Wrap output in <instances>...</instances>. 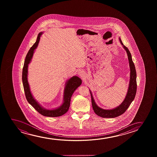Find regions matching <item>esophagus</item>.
I'll return each mask as SVG.
<instances>
[{
  "instance_id": "esophagus-1",
  "label": "esophagus",
  "mask_w": 157,
  "mask_h": 157,
  "mask_svg": "<svg viewBox=\"0 0 157 157\" xmlns=\"http://www.w3.org/2000/svg\"><path fill=\"white\" fill-rule=\"evenodd\" d=\"M78 74H79V75L80 76H81V77H82V75H83L82 72L81 71H80V72H79V73H78Z\"/></svg>"
}]
</instances>
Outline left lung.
<instances>
[{"instance_id":"8db88e82","label":"left lung","mask_w":157,"mask_h":157,"mask_svg":"<svg viewBox=\"0 0 157 157\" xmlns=\"http://www.w3.org/2000/svg\"><path fill=\"white\" fill-rule=\"evenodd\" d=\"M120 41L121 44L123 46V48L127 52L128 59H129V65L130 68V79L129 88L124 101H123L122 103H121L120 105L114 109L109 110L103 109L99 107L97 105V104L95 102L94 100L93 99L92 93L90 90V95H91L92 105L93 110L97 115L103 118H114L123 114L127 110L129 105H130L131 102L135 99L136 91H137V81H136L137 75H136L135 67L131 57V53L129 52L128 48L126 47L123 44L121 39H120Z\"/></svg>"}]
</instances>
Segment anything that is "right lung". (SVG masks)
I'll return each instance as SVG.
<instances>
[{
  "mask_svg": "<svg viewBox=\"0 0 157 157\" xmlns=\"http://www.w3.org/2000/svg\"><path fill=\"white\" fill-rule=\"evenodd\" d=\"M42 32L40 33L37 37L36 42L30 48L26 55V59L25 60L24 67L22 69V80L24 86V91L26 95V99L29 103L35 109L39 112L40 114L43 116L48 117H58L62 116L65 114L69 110L71 98L75 90L82 84V80L77 76H73L67 81L65 88L64 95V102L60 107L53 110L45 109L37 103L34 98L32 96L30 92V88L28 84L27 80L28 75V67L29 63L31 61L34 52V50L39 44V41L40 39Z\"/></svg>",
  "mask_w": 157,
  "mask_h": 157,
  "instance_id": "1",
  "label": "right lung"
}]
</instances>
